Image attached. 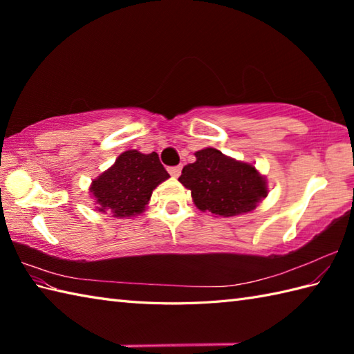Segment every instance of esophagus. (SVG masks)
<instances>
[{"mask_svg": "<svg viewBox=\"0 0 354 354\" xmlns=\"http://www.w3.org/2000/svg\"><path fill=\"white\" fill-rule=\"evenodd\" d=\"M181 170H183L181 165H173V167H169V173L173 178H178L181 175Z\"/></svg>", "mask_w": 354, "mask_h": 354, "instance_id": "obj_1", "label": "esophagus"}]
</instances>
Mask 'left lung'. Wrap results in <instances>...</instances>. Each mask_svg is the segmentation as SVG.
I'll return each mask as SVG.
<instances>
[{"label":"left lung","instance_id":"8db88e82","mask_svg":"<svg viewBox=\"0 0 354 354\" xmlns=\"http://www.w3.org/2000/svg\"><path fill=\"white\" fill-rule=\"evenodd\" d=\"M196 161L187 164L179 176L192 192L194 205L201 212L231 217L250 213L268 196L265 176L252 164L236 161L221 150H198Z\"/></svg>","mask_w":354,"mask_h":354}]
</instances>
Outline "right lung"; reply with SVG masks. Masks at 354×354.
Returning a JSON list of instances; mask_svg holds the SVG:
<instances>
[{
  "label": "right lung",
  "mask_w": 354,
  "mask_h": 354,
  "mask_svg": "<svg viewBox=\"0 0 354 354\" xmlns=\"http://www.w3.org/2000/svg\"><path fill=\"white\" fill-rule=\"evenodd\" d=\"M169 176L156 152L146 155L126 150L114 165L94 179L89 192L95 198L97 212L131 217L145 212L152 192Z\"/></svg>",
  "instance_id": "1"
}]
</instances>
